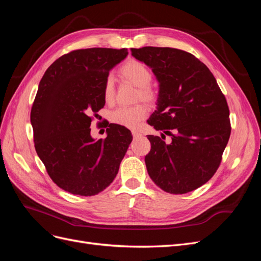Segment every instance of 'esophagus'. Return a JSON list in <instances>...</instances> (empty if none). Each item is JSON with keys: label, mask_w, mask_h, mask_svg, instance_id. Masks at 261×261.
Returning <instances> with one entry per match:
<instances>
[{"label": "esophagus", "mask_w": 261, "mask_h": 261, "mask_svg": "<svg viewBox=\"0 0 261 261\" xmlns=\"http://www.w3.org/2000/svg\"><path fill=\"white\" fill-rule=\"evenodd\" d=\"M132 134H133V136H134V137H138V136H140V133H139V132H137V130H133V132H132Z\"/></svg>", "instance_id": "esophagus-1"}]
</instances>
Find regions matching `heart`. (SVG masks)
Listing matches in <instances>:
<instances>
[{"label":"heart","mask_w":261,"mask_h":261,"mask_svg":"<svg viewBox=\"0 0 261 261\" xmlns=\"http://www.w3.org/2000/svg\"><path fill=\"white\" fill-rule=\"evenodd\" d=\"M120 75L123 80L132 83L138 87L136 93V100L145 101L149 105H152L156 101V92L150 86L152 81L151 70L145 65L143 62L132 60L120 68ZM103 98L107 103H112L115 98V86L111 76H109L103 86ZM148 111L144 105H136L133 107H118L113 110L110 120L114 124L124 126L127 128H137L147 117Z\"/></svg>","instance_id":"1"}]
</instances>
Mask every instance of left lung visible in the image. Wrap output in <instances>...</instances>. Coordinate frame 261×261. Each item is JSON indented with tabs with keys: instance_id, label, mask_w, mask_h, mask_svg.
Segmentation results:
<instances>
[{
	"instance_id": "left-lung-1",
	"label": "left lung",
	"mask_w": 261,
	"mask_h": 261,
	"mask_svg": "<svg viewBox=\"0 0 261 261\" xmlns=\"http://www.w3.org/2000/svg\"><path fill=\"white\" fill-rule=\"evenodd\" d=\"M130 50L159 82L156 110L148 124L163 134L148 135V174L167 193L195 191L215 175L231 135L224 94L210 69L191 53L158 46ZM165 135L171 137L169 143Z\"/></svg>"
}]
</instances>
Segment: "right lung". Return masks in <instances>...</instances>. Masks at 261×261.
<instances>
[{
  "label": "right lung",
  "mask_w": 261,
  "mask_h": 261,
  "mask_svg": "<svg viewBox=\"0 0 261 261\" xmlns=\"http://www.w3.org/2000/svg\"><path fill=\"white\" fill-rule=\"evenodd\" d=\"M127 54V49L74 50L53 62L39 84L30 112L35 148L51 179L65 192L97 195L120 169L130 130L110 124L107 137L96 140L90 124L106 105L109 72Z\"/></svg>",
  "instance_id": "right-lung-1"
}]
</instances>
